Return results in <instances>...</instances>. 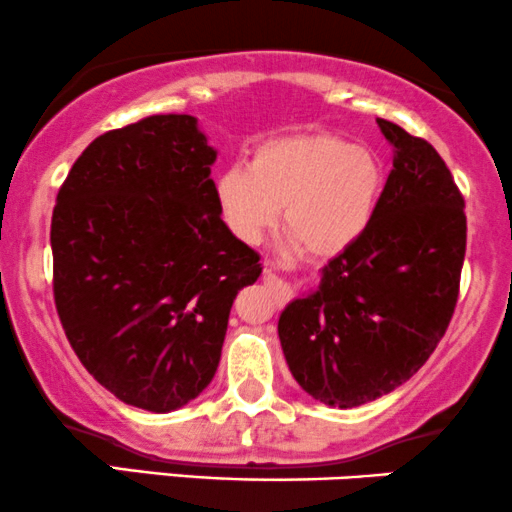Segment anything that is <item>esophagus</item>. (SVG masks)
I'll list each match as a JSON object with an SVG mask.
<instances>
[{
    "instance_id": "obj_1",
    "label": "esophagus",
    "mask_w": 512,
    "mask_h": 512,
    "mask_svg": "<svg viewBox=\"0 0 512 512\" xmlns=\"http://www.w3.org/2000/svg\"><path fill=\"white\" fill-rule=\"evenodd\" d=\"M264 283H267L269 288H274L279 298H286V295H288V283L283 281L279 274H276V269H272V267L264 269Z\"/></svg>"
}]
</instances>
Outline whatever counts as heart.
Masks as SVG:
<instances>
[{
  "label": "heart",
  "mask_w": 512,
  "mask_h": 512,
  "mask_svg": "<svg viewBox=\"0 0 512 512\" xmlns=\"http://www.w3.org/2000/svg\"><path fill=\"white\" fill-rule=\"evenodd\" d=\"M381 183L372 152L338 135L298 133L257 145L250 169H226L214 193L226 226L243 243H260L283 209L291 245L331 260L365 233Z\"/></svg>",
  "instance_id": "obj_1"
}]
</instances>
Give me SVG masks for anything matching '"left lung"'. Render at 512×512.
Masks as SVG:
<instances>
[{"instance_id": "8db88e82", "label": "left lung", "mask_w": 512, "mask_h": 512, "mask_svg": "<svg viewBox=\"0 0 512 512\" xmlns=\"http://www.w3.org/2000/svg\"><path fill=\"white\" fill-rule=\"evenodd\" d=\"M393 169L374 217L279 317L288 369L319 403L357 408L420 369L446 334L465 260V200L427 140L377 119Z\"/></svg>"}]
</instances>
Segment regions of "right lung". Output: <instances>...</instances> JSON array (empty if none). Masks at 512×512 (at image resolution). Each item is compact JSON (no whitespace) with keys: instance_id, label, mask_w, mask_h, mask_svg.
Wrapping results in <instances>:
<instances>
[{"instance_id":"1","label":"right lung","mask_w":512,"mask_h":512,"mask_svg":"<svg viewBox=\"0 0 512 512\" xmlns=\"http://www.w3.org/2000/svg\"><path fill=\"white\" fill-rule=\"evenodd\" d=\"M217 150L188 114L95 138L52 214L54 303L78 360L126 405L171 412L219 367L260 255L221 219Z\"/></svg>"}]
</instances>
